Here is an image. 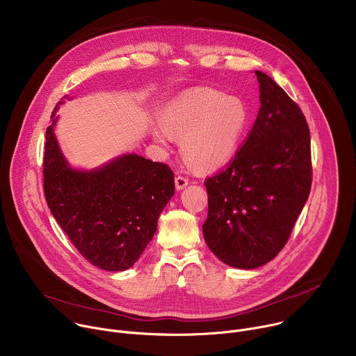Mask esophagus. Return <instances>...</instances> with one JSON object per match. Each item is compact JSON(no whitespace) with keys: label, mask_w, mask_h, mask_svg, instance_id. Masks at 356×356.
Returning a JSON list of instances; mask_svg holds the SVG:
<instances>
[{"label":"esophagus","mask_w":356,"mask_h":356,"mask_svg":"<svg viewBox=\"0 0 356 356\" xmlns=\"http://www.w3.org/2000/svg\"><path fill=\"white\" fill-rule=\"evenodd\" d=\"M175 184H176V188H177V190H181V188H184V187L188 184V179L184 177V176H177V177L175 179Z\"/></svg>","instance_id":"obj_1"}]
</instances>
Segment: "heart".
Masks as SVG:
<instances>
[{"instance_id": "heart-1", "label": "heart", "mask_w": 356, "mask_h": 356, "mask_svg": "<svg viewBox=\"0 0 356 356\" xmlns=\"http://www.w3.org/2000/svg\"><path fill=\"white\" fill-rule=\"evenodd\" d=\"M250 124V108L243 98L195 87L163 107L154 136L161 143H168L170 135L180 136L184 161L195 170L216 172L234 159Z\"/></svg>"}]
</instances>
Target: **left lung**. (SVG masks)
Segmentation results:
<instances>
[{
	"label": "left lung",
	"mask_w": 356,
	"mask_h": 356,
	"mask_svg": "<svg viewBox=\"0 0 356 356\" xmlns=\"http://www.w3.org/2000/svg\"><path fill=\"white\" fill-rule=\"evenodd\" d=\"M255 73L257 121L228 166L204 181V239L220 261L239 269L259 268L284 248L313 181L306 117L268 74Z\"/></svg>",
	"instance_id": "left-lung-1"
}]
</instances>
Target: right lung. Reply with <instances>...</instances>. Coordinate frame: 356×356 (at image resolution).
Returning <instances> with one entry per match:
<instances>
[{
  "label": "right lung",
  "mask_w": 356,
  "mask_h": 356,
  "mask_svg": "<svg viewBox=\"0 0 356 356\" xmlns=\"http://www.w3.org/2000/svg\"><path fill=\"white\" fill-rule=\"evenodd\" d=\"M55 122L46 129L43 154L47 206L90 264L125 270L154 238L158 218L175 194V175L166 163L134 154L92 172L73 170L60 154Z\"/></svg>",
  "instance_id": "add662e5"
}]
</instances>
